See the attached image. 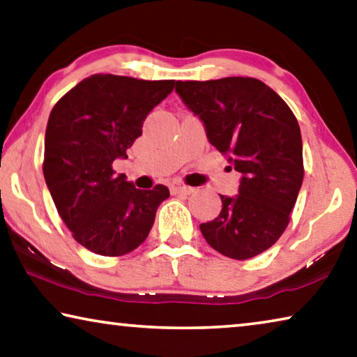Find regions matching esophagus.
<instances>
[{
  "instance_id": "esophagus-1",
  "label": "esophagus",
  "mask_w": 357,
  "mask_h": 357,
  "mask_svg": "<svg viewBox=\"0 0 357 357\" xmlns=\"http://www.w3.org/2000/svg\"><path fill=\"white\" fill-rule=\"evenodd\" d=\"M192 192H194V188H190V185H184V184H174V185H172V194H185V195H189V194H192Z\"/></svg>"
}]
</instances>
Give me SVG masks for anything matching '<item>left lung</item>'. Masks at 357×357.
Instances as JSON below:
<instances>
[{
    "instance_id": "1",
    "label": "left lung",
    "mask_w": 357,
    "mask_h": 357,
    "mask_svg": "<svg viewBox=\"0 0 357 357\" xmlns=\"http://www.w3.org/2000/svg\"><path fill=\"white\" fill-rule=\"evenodd\" d=\"M184 105L241 173L238 195H220L216 219L200 224L208 245L230 259L267 251L291 220L303 181L301 127L273 89L254 77L178 81Z\"/></svg>"
}]
</instances>
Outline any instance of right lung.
<instances>
[{
  "instance_id": "add662e5",
  "label": "right lung",
  "mask_w": 357,
  "mask_h": 357,
  "mask_svg": "<svg viewBox=\"0 0 357 357\" xmlns=\"http://www.w3.org/2000/svg\"><path fill=\"white\" fill-rule=\"evenodd\" d=\"M176 82L93 75L52 107L44 141L43 173L73 238L100 256L132 252L148 238L169 190H141L116 174L112 162L143 133L154 106Z\"/></svg>"
}]
</instances>
